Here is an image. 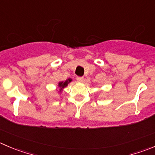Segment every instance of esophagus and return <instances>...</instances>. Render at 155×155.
I'll return each mask as SVG.
<instances>
[{"instance_id":"obj_1","label":"esophagus","mask_w":155,"mask_h":155,"mask_svg":"<svg viewBox=\"0 0 155 155\" xmlns=\"http://www.w3.org/2000/svg\"><path fill=\"white\" fill-rule=\"evenodd\" d=\"M76 79H77V81H78V82H82V81H83L84 78L82 77V76H77V78H76Z\"/></svg>"}]
</instances>
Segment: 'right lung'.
Masks as SVG:
<instances>
[{
  "mask_svg": "<svg viewBox=\"0 0 155 155\" xmlns=\"http://www.w3.org/2000/svg\"><path fill=\"white\" fill-rule=\"evenodd\" d=\"M72 81V79H67V80H66L65 82H61L59 83V87L60 88H61V90H60V91H61V89H62L63 88H64V87H66L67 86V85H68V83L69 82H70Z\"/></svg>",
  "mask_w": 155,
  "mask_h": 155,
  "instance_id": "right-lung-1",
  "label": "right lung"
}]
</instances>
